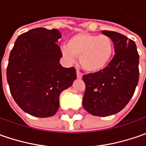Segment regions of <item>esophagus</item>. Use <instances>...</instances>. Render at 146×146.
<instances>
[{
  "label": "esophagus",
  "mask_w": 146,
  "mask_h": 146,
  "mask_svg": "<svg viewBox=\"0 0 146 146\" xmlns=\"http://www.w3.org/2000/svg\"><path fill=\"white\" fill-rule=\"evenodd\" d=\"M76 76H77V78H78V79H82V77H83V74H82L80 71L76 70Z\"/></svg>",
  "instance_id": "1"
}]
</instances>
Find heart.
<instances>
[{
	"instance_id": "heart-1",
	"label": "heart",
	"mask_w": 146,
	"mask_h": 146,
	"mask_svg": "<svg viewBox=\"0 0 146 146\" xmlns=\"http://www.w3.org/2000/svg\"><path fill=\"white\" fill-rule=\"evenodd\" d=\"M115 44L106 35L88 32L78 33L69 38L62 48V54L70 61L80 57L82 68L87 72L96 73L103 70L112 58Z\"/></svg>"
}]
</instances>
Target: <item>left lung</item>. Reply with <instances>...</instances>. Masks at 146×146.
<instances>
[{"instance_id": "1", "label": "left lung", "mask_w": 146, "mask_h": 146, "mask_svg": "<svg viewBox=\"0 0 146 146\" xmlns=\"http://www.w3.org/2000/svg\"><path fill=\"white\" fill-rule=\"evenodd\" d=\"M112 38L115 55L106 67L83 76V106L91 115L109 116L123 109L139 81V54L135 42L119 32L102 31Z\"/></svg>"}]
</instances>
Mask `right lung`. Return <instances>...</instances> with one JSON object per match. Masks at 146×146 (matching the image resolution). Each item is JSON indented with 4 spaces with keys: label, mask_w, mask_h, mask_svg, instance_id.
<instances>
[{
    "label": "right lung",
    "mask_w": 146,
    "mask_h": 146,
    "mask_svg": "<svg viewBox=\"0 0 146 146\" xmlns=\"http://www.w3.org/2000/svg\"><path fill=\"white\" fill-rule=\"evenodd\" d=\"M57 29L38 27L18 37L9 58L6 77L15 102L27 114L46 118L56 114L59 96L76 79L74 66L63 67Z\"/></svg>",
    "instance_id": "right-lung-1"
}]
</instances>
